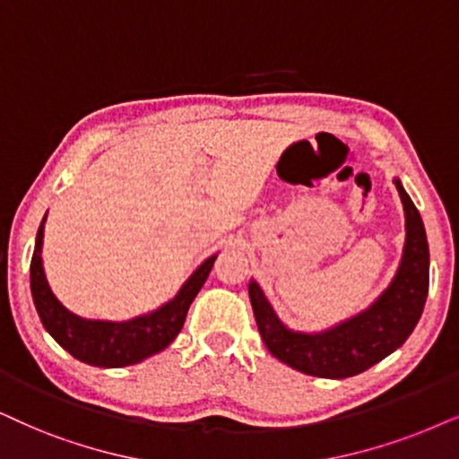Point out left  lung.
<instances>
[{"label":"left lung","instance_id":"left-lung-1","mask_svg":"<svg viewBox=\"0 0 459 459\" xmlns=\"http://www.w3.org/2000/svg\"><path fill=\"white\" fill-rule=\"evenodd\" d=\"M396 184L407 218L403 260L390 288L359 316L326 333H292L280 322L256 281H249V300L266 350L288 367L324 379H345L381 362L396 351L420 322L430 283V252L421 216Z\"/></svg>","mask_w":459,"mask_h":459}]
</instances>
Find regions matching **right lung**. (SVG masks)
<instances>
[{
	"instance_id": "obj_1",
	"label": "right lung",
	"mask_w": 459,
	"mask_h": 459,
	"mask_svg": "<svg viewBox=\"0 0 459 459\" xmlns=\"http://www.w3.org/2000/svg\"><path fill=\"white\" fill-rule=\"evenodd\" d=\"M44 222L46 216L38 229L36 249H33L31 258L33 303H36L39 320L52 334V339L74 358L91 364V367H129V364H137L165 350L182 330L190 303L199 294L213 263H216V256L207 258L190 275V280L184 283L176 299L162 305L160 309L148 313V316L135 317L129 322L82 320L56 300L48 281H46L42 266Z\"/></svg>"
}]
</instances>
